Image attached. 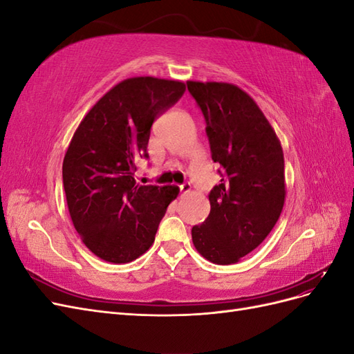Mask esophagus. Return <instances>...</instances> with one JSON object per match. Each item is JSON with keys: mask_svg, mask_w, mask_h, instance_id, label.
I'll return each mask as SVG.
<instances>
[{"mask_svg": "<svg viewBox=\"0 0 354 354\" xmlns=\"http://www.w3.org/2000/svg\"><path fill=\"white\" fill-rule=\"evenodd\" d=\"M190 185L189 183H185V185H181L180 186V192H181V194H183V195H186V194H189V192H190Z\"/></svg>", "mask_w": 354, "mask_h": 354, "instance_id": "1", "label": "esophagus"}]
</instances>
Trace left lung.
<instances>
[{"instance_id": "obj_1", "label": "left lung", "mask_w": 354, "mask_h": 354, "mask_svg": "<svg viewBox=\"0 0 354 354\" xmlns=\"http://www.w3.org/2000/svg\"><path fill=\"white\" fill-rule=\"evenodd\" d=\"M207 122L214 162L224 173L209 192L211 211L192 227L196 251L214 264H234L272 232L285 202L283 151L250 94L229 82L187 81Z\"/></svg>"}]
</instances>
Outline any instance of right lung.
Here are the masks:
<instances>
[{
	"mask_svg": "<svg viewBox=\"0 0 354 354\" xmlns=\"http://www.w3.org/2000/svg\"><path fill=\"white\" fill-rule=\"evenodd\" d=\"M186 90L155 77L121 81L95 103L63 159V187L75 229L99 259L130 263L151 248L176 186L136 183V162L147 158L156 118Z\"/></svg>",
	"mask_w": 354,
	"mask_h": 354,
	"instance_id": "obj_1",
	"label": "right lung"
}]
</instances>
